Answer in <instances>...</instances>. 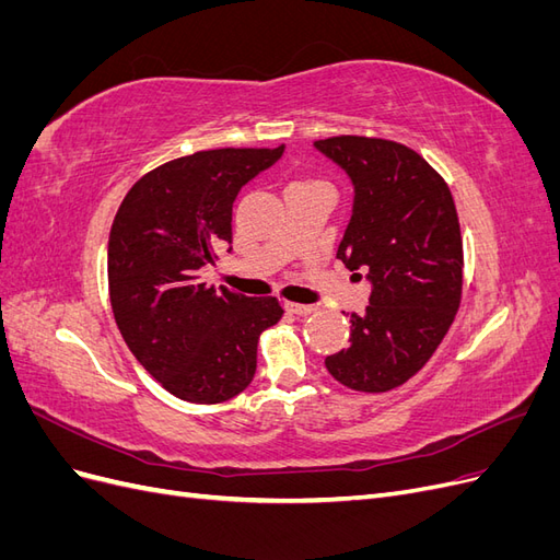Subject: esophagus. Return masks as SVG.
I'll list each match as a JSON object with an SVG mask.
<instances>
[{"instance_id": "esophagus-1", "label": "esophagus", "mask_w": 560, "mask_h": 560, "mask_svg": "<svg viewBox=\"0 0 560 560\" xmlns=\"http://www.w3.org/2000/svg\"><path fill=\"white\" fill-rule=\"evenodd\" d=\"M284 311L299 315V317H306L315 311V306H306V303H294V301H284Z\"/></svg>"}]
</instances>
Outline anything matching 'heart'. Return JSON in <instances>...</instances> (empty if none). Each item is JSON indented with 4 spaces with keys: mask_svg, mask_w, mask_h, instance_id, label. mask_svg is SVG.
I'll return each instance as SVG.
<instances>
[{
    "mask_svg": "<svg viewBox=\"0 0 560 560\" xmlns=\"http://www.w3.org/2000/svg\"><path fill=\"white\" fill-rule=\"evenodd\" d=\"M294 184H306V182H294Z\"/></svg>",
    "mask_w": 560,
    "mask_h": 560,
    "instance_id": "1",
    "label": "heart"
}]
</instances>
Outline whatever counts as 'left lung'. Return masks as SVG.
I'll return each instance as SVG.
<instances>
[{"label": "left lung", "mask_w": 560, "mask_h": 560, "mask_svg": "<svg viewBox=\"0 0 560 560\" xmlns=\"http://www.w3.org/2000/svg\"><path fill=\"white\" fill-rule=\"evenodd\" d=\"M315 147L350 175L354 206L336 257L371 290L350 346L325 360L354 393H389L430 362L463 299V235L448 184L418 151L338 135Z\"/></svg>", "instance_id": "left-lung-1"}]
</instances>
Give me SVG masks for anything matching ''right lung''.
<instances>
[{
	"mask_svg": "<svg viewBox=\"0 0 560 560\" xmlns=\"http://www.w3.org/2000/svg\"><path fill=\"white\" fill-rule=\"evenodd\" d=\"M276 149H208L167 161L132 184L107 252L109 301L126 346L167 393L191 404L241 395L257 371L259 336L282 317L276 296L249 299L202 282L231 245L243 186Z\"/></svg>",
	"mask_w": 560,
	"mask_h": 560,
	"instance_id": "add662e5",
	"label": "right lung"
}]
</instances>
